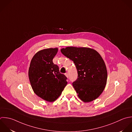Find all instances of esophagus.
Returning a JSON list of instances; mask_svg holds the SVG:
<instances>
[{
    "mask_svg": "<svg viewBox=\"0 0 132 132\" xmlns=\"http://www.w3.org/2000/svg\"><path fill=\"white\" fill-rule=\"evenodd\" d=\"M65 75L66 76V77H67V78L68 77V74L67 73H65Z\"/></svg>",
    "mask_w": 132,
    "mask_h": 132,
    "instance_id": "1",
    "label": "esophagus"
}]
</instances>
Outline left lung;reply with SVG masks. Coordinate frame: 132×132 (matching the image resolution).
Listing matches in <instances>:
<instances>
[{"instance_id": "1", "label": "left lung", "mask_w": 132, "mask_h": 132, "mask_svg": "<svg viewBox=\"0 0 132 132\" xmlns=\"http://www.w3.org/2000/svg\"><path fill=\"white\" fill-rule=\"evenodd\" d=\"M61 51L76 66L78 78L72 85L79 98L89 102L98 98L105 88L108 78L106 65L100 54L86 47H68Z\"/></svg>"}]
</instances>
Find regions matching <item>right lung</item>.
I'll return each instance as SVG.
<instances>
[{
    "label": "right lung",
    "mask_w": 132,
    "mask_h": 132,
    "mask_svg": "<svg viewBox=\"0 0 132 132\" xmlns=\"http://www.w3.org/2000/svg\"><path fill=\"white\" fill-rule=\"evenodd\" d=\"M57 48H48L37 52L31 60L29 78L34 93L48 102H53L61 95L67 84V77L60 72L53 59Z\"/></svg>",
    "instance_id": "add662e5"
}]
</instances>
